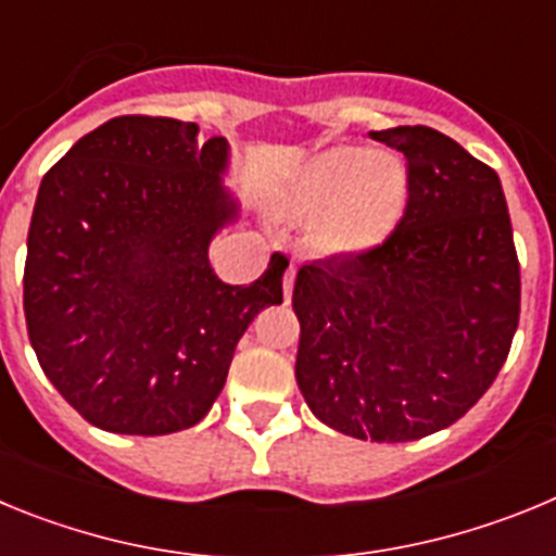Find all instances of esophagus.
<instances>
[{
  "label": "esophagus",
  "instance_id": "obj_1",
  "mask_svg": "<svg viewBox=\"0 0 556 556\" xmlns=\"http://www.w3.org/2000/svg\"><path fill=\"white\" fill-rule=\"evenodd\" d=\"M294 273H298V269L292 267V264H289L287 267V273H283V298H292V289H294Z\"/></svg>",
  "mask_w": 556,
  "mask_h": 556
}]
</instances>
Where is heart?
<instances>
[{"label":"heart","mask_w":556,"mask_h":556,"mask_svg":"<svg viewBox=\"0 0 556 556\" xmlns=\"http://www.w3.org/2000/svg\"><path fill=\"white\" fill-rule=\"evenodd\" d=\"M404 161L365 147H331L314 155L287 191L289 214L320 217V239L337 253L378 244L406 208Z\"/></svg>","instance_id":"1"}]
</instances>
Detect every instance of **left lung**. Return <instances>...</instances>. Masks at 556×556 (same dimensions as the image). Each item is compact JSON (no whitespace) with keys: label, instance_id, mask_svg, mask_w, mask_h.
I'll use <instances>...</instances> for the list:
<instances>
[{"label":"left lung","instance_id":"8db88e82","mask_svg":"<svg viewBox=\"0 0 556 556\" xmlns=\"http://www.w3.org/2000/svg\"><path fill=\"white\" fill-rule=\"evenodd\" d=\"M370 136L406 155L404 219L367 253L298 269L294 378L331 429L409 443L490 390L518 328L520 267L488 164L426 125Z\"/></svg>","mask_w":556,"mask_h":556}]
</instances>
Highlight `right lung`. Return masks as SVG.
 Listing matches in <instances>:
<instances>
[{"mask_svg": "<svg viewBox=\"0 0 556 556\" xmlns=\"http://www.w3.org/2000/svg\"><path fill=\"white\" fill-rule=\"evenodd\" d=\"M194 122L116 116L43 175L24 264V317L38 362L88 424L172 434L200 424L253 317L283 301L275 253L230 287L208 244L239 219L228 141Z\"/></svg>", "mask_w": 556, "mask_h": 556, "instance_id": "add662e5", "label": "right lung"}]
</instances>
